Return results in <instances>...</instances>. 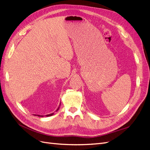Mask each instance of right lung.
<instances>
[{
    "label": "right lung",
    "mask_w": 150,
    "mask_h": 150,
    "mask_svg": "<svg viewBox=\"0 0 150 150\" xmlns=\"http://www.w3.org/2000/svg\"><path fill=\"white\" fill-rule=\"evenodd\" d=\"M60 105H61V104H60ZM60 105H59V106L58 107V108L57 109V110H56V111H58V110L59 109V107H60ZM54 115V112L53 113H51V114H49V115H46V116H47V117H48V116H52ZM34 116H40V117H43L44 116H42V115H34Z\"/></svg>",
    "instance_id": "obj_1"
}]
</instances>
